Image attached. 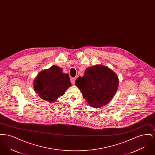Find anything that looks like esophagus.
Listing matches in <instances>:
<instances>
[{
  "instance_id": "34e87169",
  "label": "esophagus",
  "mask_w": 155,
  "mask_h": 155,
  "mask_svg": "<svg viewBox=\"0 0 155 155\" xmlns=\"http://www.w3.org/2000/svg\"><path fill=\"white\" fill-rule=\"evenodd\" d=\"M70 80H71V84H74V82H75V78H71Z\"/></svg>"
}]
</instances>
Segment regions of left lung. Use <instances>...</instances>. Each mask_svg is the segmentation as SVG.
Listing matches in <instances>:
<instances>
[{"label":"left lung","mask_w":155,"mask_h":155,"mask_svg":"<svg viewBox=\"0 0 155 155\" xmlns=\"http://www.w3.org/2000/svg\"><path fill=\"white\" fill-rule=\"evenodd\" d=\"M75 85L92 107H101L110 101L118 85L117 75L102 65L88 68L83 77L77 78Z\"/></svg>","instance_id":"left-lung-1"}]
</instances>
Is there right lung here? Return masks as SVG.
Segmentation results:
<instances>
[{"mask_svg":"<svg viewBox=\"0 0 155 155\" xmlns=\"http://www.w3.org/2000/svg\"><path fill=\"white\" fill-rule=\"evenodd\" d=\"M71 85L68 74L63 73L59 67L53 66L38 74L34 88L41 99L52 102L63 95Z\"/></svg>","mask_w":155,"mask_h":155,"instance_id":"add662e5","label":"right lung"}]
</instances>
